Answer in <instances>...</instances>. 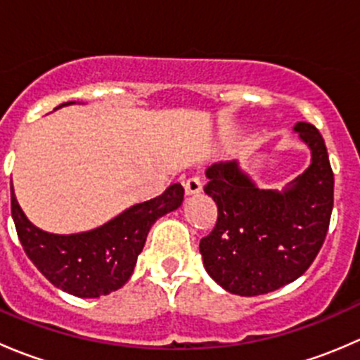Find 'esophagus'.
I'll list each match as a JSON object with an SVG mask.
<instances>
[{
  "label": "esophagus",
  "mask_w": 360,
  "mask_h": 360,
  "mask_svg": "<svg viewBox=\"0 0 360 360\" xmlns=\"http://www.w3.org/2000/svg\"><path fill=\"white\" fill-rule=\"evenodd\" d=\"M184 191H186L188 197H193L202 191V181L198 177H190V179L184 183Z\"/></svg>",
  "instance_id": "1"
}]
</instances>
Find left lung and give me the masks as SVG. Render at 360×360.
Listing matches in <instances>:
<instances>
[{
	"mask_svg": "<svg viewBox=\"0 0 360 360\" xmlns=\"http://www.w3.org/2000/svg\"><path fill=\"white\" fill-rule=\"evenodd\" d=\"M310 150V165L282 190L257 186L238 160L205 170L207 195L217 205L216 228L200 240L207 274L224 291L259 296L296 281L324 244L335 176L314 125H294Z\"/></svg>",
	"mask_w": 360,
	"mask_h": 360,
	"instance_id": "obj_1",
	"label": "left lung"
}]
</instances>
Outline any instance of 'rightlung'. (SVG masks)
Here are the masks:
<instances>
[{
    "label": "right lung",
    "mask_w": 360,
    "mask_h": 360,
    "mask_svg": "<svg viewBox=\"0 0 360 360\" xmlns=\"http://www.w3.org/2000/svg\"><path fill=\"white\" fill-rule=\"evenodd\" d=\"M71 104L76 101L59 108ZM183 198L184 188L170 184L160 197L130 205L94 230L59 235L27 219L12 184V217L27 257L56 288L78 297H99L127 284L155 221L179 209Z\"/></svg>",
    "instance_id": "right-lung-1"
}]
</instances>
